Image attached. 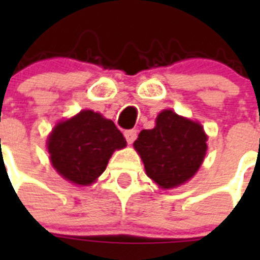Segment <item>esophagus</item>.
I'll use <instances>...</instances> for the list:
<instances>
[{
    "label": "esophagus",
    "instance_id": "obj_1",
    "mask_svg": "<svg viewBox=\"0 0 260 260\" xmlns=\"http://www.w3.org/2000/svg\"><path fill=\"white\" fill-rule=\"evenodd\" d=\"M124 136H125L128 144H132V143L136 140V138H138V131H136V129L125 131V132H124Z\"/></svg>",
    "mask_w": 260,
    "mask_h": 260
}]
</instances>
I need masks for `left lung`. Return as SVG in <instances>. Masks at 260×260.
Returning a JSON list of instances; mask_svg holds the SVG:
<instances>
[{
  "instance_id": "obj_1",
  "label": "left lung",
  "mask_w": 260,
  "mask_h": 260,
  "mask_svg": "<svg viewBox=\"0 0 260 260\" xmlns=\"http://www.w3.org/2000/svg\"><path fill=\"white\" fill-rule=\"evenodd\" d=\"M152 129H143L134 143L147 175L162 189L185 183L201 167L206 150L205 131L200 122L166 109Z\"/></svg>"
}]
</instances>
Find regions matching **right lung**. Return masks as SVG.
I'll use <instances>...</instances> for the list:
<instances>
[{"mask_svg":"<svg viewBox=\"0 0 260 260\" xmlns=\"http://www.w3.org/2000/svg\"><path fill=\"white\" fill-rule=\"evenodd\" d=\"M126 146L112 120L93 110H81L58 122L47 140L52 166L75 185H91L105 171L110 156Z\"/></svg>","mask_w":260,"mask_h":260,"instance_id":"add662e5","label":"right lung"}]
</instances>
